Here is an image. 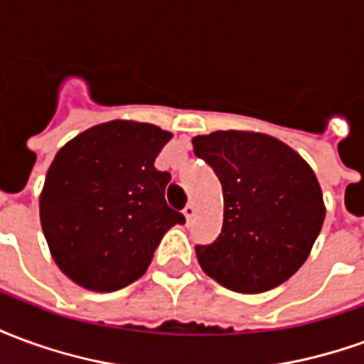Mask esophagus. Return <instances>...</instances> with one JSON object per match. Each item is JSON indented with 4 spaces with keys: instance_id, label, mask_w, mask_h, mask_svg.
I'll list each match as a JSON object with an SVG mask.
<instances>
[{
    "instance_id": "esophagus-1",
    "label": "esophagus",
    "mask_w": 364,
    "mask_h": 364,
    "mask_svg": "<svg viewBox=\"0 0 364 364\" xmlns=\"http://www.w3.org/2000/svg\"><path fill=\"white\" fill-rule=\"evenodd\" d=\"M183 214H185L187 222H191V220H193V216H195V206L187 205L185 208H183Z\"/></svg>"
}]
</instances>
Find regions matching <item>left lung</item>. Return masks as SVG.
<instances>
[{"instance_id": "8db88e82", "label": "left lung", "mask_w": 364, "mask_h": 364, "mask_svg": "<svg viewBox=\"0 0 364 364\" xmlns=\"http://www.w3.org/2000/svg\"><path fill=\"white\" fill-rule=\"evenodd\" d=\"M195 156L220 179L218 237L195 245L200 267L222 287L257 294L302 267L326 218L320 183L296 151L273 136L218 130L193 138Z\"/></svg>"}]
</instances>
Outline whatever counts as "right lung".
Listing matches in <instances>:
<instances>
[{
	"instance_id": "right-lung-1",
	"label": "right lung",
	"mask_w": 364,
	"mask_h": 364,
	"mask_svg": "<svg viewBox=\"0 0 364 364\" xmlns=\"http://www.w3.org/2000/svg\"><path fill=\"white\" fill-rule=\"evenodd\" d=\"M169 140L148 122L111 120L56 154L41 224L56 265L83 289L112 292L140 279L164 234L185 222L164 197L171 175L154 167Z\"/></svg>"
}]
</instances>
